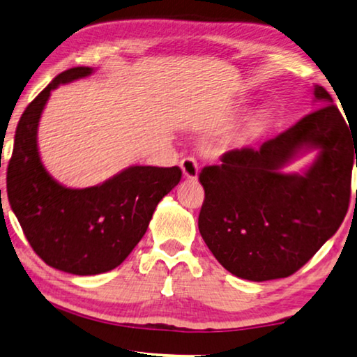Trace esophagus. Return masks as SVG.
<instances>
[{
    "label": "esophagus",
    "instance_id": "34e87169",
    "mask_svg": "<svg viewBox=\"0 0 357 357\" xmlns=\"http://www.w3.org/2000/svg\"><path fill=\"white\" fill-rule=\"evenodd\" d=\"M180 167H182L185 177L191 178V180H195L197 177V172H199V167H197V161L191 156L183 158V160L180 161Z\"/></svg>",
    "mask_w": 357,
    "mask_h": 357
}]
</instances>
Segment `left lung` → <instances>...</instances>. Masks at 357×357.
Segmentation results:
<instances>
[{"label": "left lung", "instance_id": "1", "mask_svg": "<svg viewBox=\"0 0 357 357\" xmlns=\"http://www.w3.org/2000/svg\"><path fill=\"white\" fill-rule=\"evenodd\" d=\"M314 97L319 108L292 128L259 148L227 151L222 164L199 174L204 186L199 233L234 276L257 282L290 276L347 215L357 135L324 87L316 84ZM308 147L320 150L308 172H280Z\"/></svg>", "mask_w": 357, "mask_h": 357}]
</instances>
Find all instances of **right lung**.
Masks as SVG:
<instances>
[{
	"instance_id": "1",
	"label": "right lung",
	"mask_w": 357,
	"mask_h": 357,
	"mask_svg": "<svg viewBox=\"0 0 357 357\" xmlns=\"http://www.w3.org/2000/svg\"><path fill=\"white\" fill-rule=\"evenodd\" d=\"M91 73L89 67L63 71L25 108L6 175L10 209L31 249L46 265L78 276L121 265L144 238L158 202L182 178L177 166H130L102 185L73 190L49 175L36 144L43 108L59 84Z\"/></svg>"
}]
</instances>
